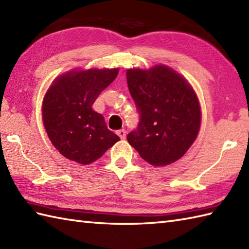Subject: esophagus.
<instances>
[{
  "label": "esophagus",
  "mask_w": 249,
  "mask_h": 249,
  "mask_svg": "<svg viewBox=\"0 0 249 249\" xmlns=\"http://www.w3.org/2000/svg\"><path fill=\"white\" fill-rule=\"evenodd\" d=\"M118 135L120 136V138L122 140H125L126 139V131L124 129H121L118 131Z\"/></svg>",
  "instance_id": "34e87169"
}]
</instances>
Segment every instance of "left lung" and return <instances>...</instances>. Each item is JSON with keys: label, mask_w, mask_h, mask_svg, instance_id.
Instances as JSON below:
<instances>
[{"label": "left lung", "mask_w": 249, "mask_h": 249, "mask_svg": "<svg viewBox=\"0 0 249 249\" xmlns=\"http://www.w3.org/2000/svg\"><path fill=\"white\" fill-rule=\"evenodd\" d=\"M139 113L138 128L127 135L129 144L152 166L179 160L199 133L201 111L193 88L166 65L126 72Z\"/></svg>", "instance_id": "8db88e82"}]
</instances>
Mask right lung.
<instances>
[{
  "label": "right lung",
  "mask_w": 249,
  "mask_h": 249,
  "mask_svg": "<svg viewBox=\"0 0 249 249\" xmlns=\"http://www.w3.org/2000/svg\"><path fill=\"white\" fill-rule=\"evenodd\" d=\"M112 70L71 71L56 78L43 102V121L52 144L67 160L89 165L120 140L92 105L118 76Z\"/></svg>",
  "instance_id": "right-lung-1"
}]
</instances>
